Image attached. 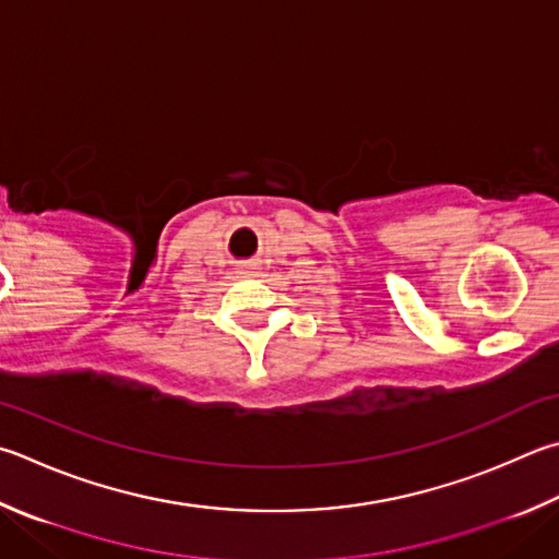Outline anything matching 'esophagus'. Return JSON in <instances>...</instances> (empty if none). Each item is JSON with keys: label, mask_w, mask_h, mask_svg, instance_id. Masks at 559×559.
<instances>
[{"label": "esophagus", "mask_w": 559, "mask_h": 559, "mask_svg": "<svg viewBox=\"0 0 559 559\" xmlns=\"http://www.w3.org/2000/svg\"><path fill=\"white\" fill-rule=\"evenodd\" d=\"M247 273H249V271H247Z\"/></svg>", "instance_id": "34e87169"}]
</instances>
